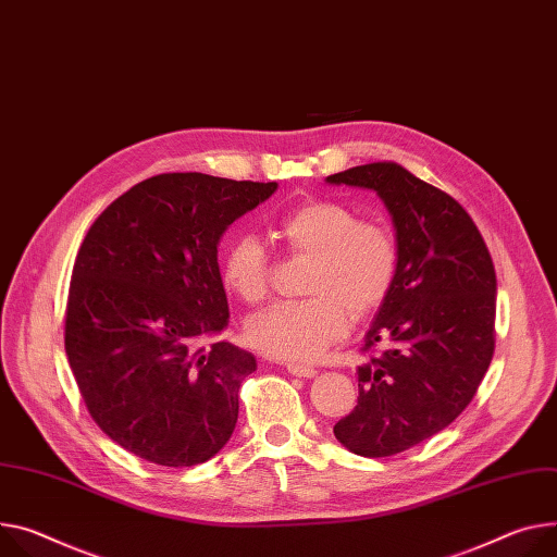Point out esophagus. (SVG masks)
<instances>
[{
    "instance_id": "34e87169",
    "label": "esophagus",
    "mask_w": 557,
    "mask_h": 557,
    "mask_svg": "<svg viewBox=\"0 0 557 557\" xmlns=\"http://www.w3.org/2000/svg\"><path fill=\"white\" fill-rule=\"evenodd\" d=\"M286 371L295 377H315L318 371L313 367H307V364H295V362H288L286 364Z\"/></svg>"
}]
</instances>
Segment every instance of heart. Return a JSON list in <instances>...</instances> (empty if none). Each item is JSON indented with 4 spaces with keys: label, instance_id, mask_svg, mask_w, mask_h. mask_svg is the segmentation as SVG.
<instances>
[{
    "label": "heart",
    "instance_id": "heart-1",
    "mask_svg": "<svg viewBox=\"0 0 557 557\" xmlns=\"http://www.w3.org/2000/svg\"><path fill=\"white\" fill-rule=\"evenodd\" d=\"M273 235L299 258H309L305 293L252 315L246 337L260 352L284 362H315L348 333L350 315H373L393 290L399 252L393 233L371 220H358L348 207L313 199L284 213ZM271 256L250 233L233 237L220 260L228 293L258 305L271 284Z\"/></svg>",
    "mask_w": 557,
    "mask_h": 557
}]
</instances>
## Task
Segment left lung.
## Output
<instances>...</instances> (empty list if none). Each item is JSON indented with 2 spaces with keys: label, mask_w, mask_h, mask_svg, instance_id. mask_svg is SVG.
Here are the masks:
<instances>
[{
  "label": "left lung",
  "mask_w": 557,
  "mask_h": 557,
  "mask_svg": "<svg viewBox=\"0 0 557 557\" xmlns=\"http://www.w3.org/2000/svg\"><path fill=\"white\" fill-rule=\"evenodd\" d=\"M326 182L375 190L395 226L397 277L364 337V350L388 348L358 367V407L333 426L356 455L388 458L473 399L495 348V269L471 215L404 166L375 162Z\"/></svg>",
  "instance_id": "1"
}]
</instances>
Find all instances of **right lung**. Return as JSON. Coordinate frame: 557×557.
<instances>
[{
  "mask_svg": "<svg viewBox=\"0 0 557 557\" xmlns=\"http://www.w3.org/2000/svg\"><path fill=\"white\" fill-rule=\"evenodd\" d=\"M277 190L162 173L117 197L73 267L64 346L86 409L137 458L184 469L233 435L256 358L215 337L228 324L218 244Z\"/></svg>",
  "mask_w": 557,
  "mask_h": 557,
  "instance_id": "1",
  "label": "right lung"
}]
</instances>
